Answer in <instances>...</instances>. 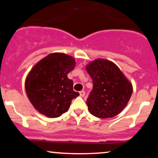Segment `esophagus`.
Here are the masks:
<instances>
[{"label":"esophagus","mask_w":158,"mask_h":158,"mask_svg":"<svg viewBox=\"0 0 158 158\" xmlns=\"http://www.w3.org/2000/svg\"><path fill=\"white\" fill-rule=\"evenodd\" d=\"M79 94H80V96L81 97H85V92L84 91V90H81L80 92H79Z\"/></svg>","instance_id":"esophagus-1"}]
</instances>
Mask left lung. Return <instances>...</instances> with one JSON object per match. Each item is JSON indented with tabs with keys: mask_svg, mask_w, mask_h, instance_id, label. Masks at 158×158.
<instances>
[{
	"mask_svg": "<svg viewBox=\"0 0 158 158\" xmlns=\"http://www.w3.org/2000/svg\"><path fill=\"white\" fill-rule=\"evenodd\" d=\"M93 80V89L86 103L90 113L109 118L124 109L133 92L131 83L112 61L98 59L86 66Z\"/></svg>",
	"mask_w": 158,
	"mask_h": 158,
	"instance_id": "left-lung-1",
	"label": "left lung"
}]
</instances>
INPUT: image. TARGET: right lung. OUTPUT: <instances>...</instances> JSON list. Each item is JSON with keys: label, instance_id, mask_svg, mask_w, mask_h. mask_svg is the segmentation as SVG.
Masks as SVG:
<instances>
[{"label": "right lung", "instance_id": "right-lung-1", "mask_svg": "<svg viewBox=\"0 0 158 158\" xmlns=\"http://www.w3.org/2000/svg\"><path fill=\"white\" fill-rule=\"evenodd\" d=\"M75 65L72 56L54 52L30 70L25 89L30 102L39 113L56 118L68 111L72 99L79 95L73 89V81L68 78Z\"/></svg>", "mask_w": 158, "mask_h": 158}]
</instances>
